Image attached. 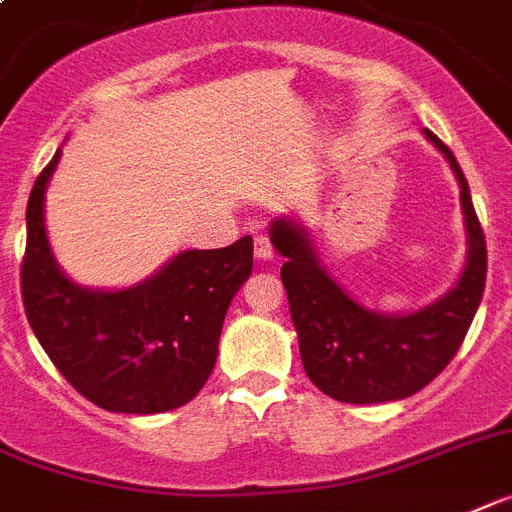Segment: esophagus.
I'll return each mask as SVG.
<instances>
[{"instance_id": "esophagus-1", "label": "esophagus", "mask_w": 512, "mask_h": 512, "mask_svg": "<svg viewBox=\"0 0 512 512\" xmlns=\"http://www.w3.org/2000/svg\"><path fill=\"white\" fill-rule=\"evenodd\" d=\"M253 253H256V259L259 261H269L274 259V246H272V240L266 238V235H256L253 238Z\"/></svg>"}]
</instances>
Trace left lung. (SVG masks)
<instances>
[{"label": "left lung", "instance_id": "1", "mask_svg": "<svg viewBox=\"0 0 512 512\" xmlns=\"http://www.w3.org/2000/svg\"><path fill=\"white\" fill-rule=\"evenodd\" d=\"M426 138L447 156L460 183L468 259L445 298L408 316H384L358 306L319 266L306 232L290 219L269 230L285 256L280 269L308 379L340 403H387L408 398L432 382L458 353L474 322L487 282V243L466 175L453 151L432 130Z\"/></svg>", "mask_w": 512, "mask_h": 512}]
</instances>
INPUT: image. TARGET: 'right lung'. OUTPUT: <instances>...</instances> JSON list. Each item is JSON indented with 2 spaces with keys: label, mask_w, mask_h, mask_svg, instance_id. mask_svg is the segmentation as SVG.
Returning a JSON list of instances; mask_svg holds the SVG:
<instances>
[{
  "label": "right lung",
  "mask_w": 512,
  "mask_h": 512,
  "mask_svg": "<svg viewBox=\"0 0 512 512\" xmlns=\"http://www.w3.org/2000/svg\"><path fill=\"white\" fill-rule=\"evenodd\" d=\"M59 151L25 209L20 293L33 335L59 374L104 411L164 413L196 398L217 363L232 295L253 269L251 235L227 248L183 251L141 285L104 293L73 285L52 259L44 190Z\"/></svg>",
  "instance_id": "1"
}]
</instances>
